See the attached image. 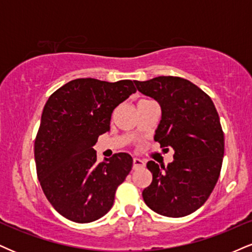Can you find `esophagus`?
I'll return each mask as SVG.
<instances>
[{"instance_id":"obj_1","label":"esophagus","mask_w":252,"mask_h":252,"mask_svg":"<svg viewBox=\"0 0 252 252\" xmlns=\"http://www.w3.org/2000/svg\"><path fill=\"white\" fill-rule=\"evenodd\" d=\"M144 166V160H142L141 158H134L132 159V169H139L143 168Z\"/></svg>"}]
</instances>
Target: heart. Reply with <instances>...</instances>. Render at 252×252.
<instances>
[{
	"label": "heart",
	"instance_id": "b5f03b06",
	"mask_svg": "<svg viewBox=\"0 0 252 252\" xmlns=\"http://www.w3.org/2000/svg\"><path fill=\"white\" fill-rule=\"evenodd\" d=\"M142 101H145V99H142Z\"/></svg>",
	"mask_w": 252,
	"mask_h": 252
}]
</instances>
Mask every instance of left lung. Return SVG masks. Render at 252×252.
<instances>
[{
	"label": "left lung",
	"instance_id": "obj_1",
	"mask_svg": "<svg viewBox=\"0 0 252 252\" xmlns=\"http://www.w3.org/2000/svg\"><path fill=\"white\" fill-rule=\"evenodd\" d=\"M139 93L159 103L155 131L160 148H172L174 160L147 163L153 182L142 192L145 204L166 217H183L201 208L213 192L222 168L224 134L214 102L190 81L158 76L134 81Z\"/></svg>",
	"mask_w": 252,
	"mask_h": 252
}]
</instances>
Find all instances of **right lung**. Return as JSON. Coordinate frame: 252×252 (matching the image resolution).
I'll use <instances>...</instances> for the list:
<instances>
[{
	"mask_svg": "<svg viewBox=\"0 0 252 252\" xmlns=\"http://www.w3.org/2000/svg\"><path fill=\"white\" fill-rule=\"evenodd\" d=\"M134 93L130 80L77 78L45 103L34 145L36 171L50 204L72 222L89 223L104 216L131 170L129 154H115L97 163L93 147L110 130L114 109Z\"/></svg>",
	"mask_w": 252,
	"mask_h": 252,
	"instance_id": "add662e5",
	"label": "right lung"
}]
</instances>
